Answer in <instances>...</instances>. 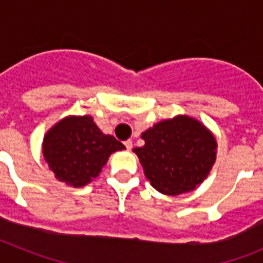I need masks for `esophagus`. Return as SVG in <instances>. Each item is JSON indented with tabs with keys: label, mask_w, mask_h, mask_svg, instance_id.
Segmentation results:
<instances>
[{
	"label": "esophagus",
	"mask_w": 263,
	"mask_h": 263,
	"mask_svg": "<svg viewBox=\"0 0 263 263\" xmlns=\"http://www.w3.org/2000/svg\"><path fill=\"white\" fill-rule=\"evenodd\" d=\"M124 145H125V147L127 148V150H132V147H133V142H132L130 139H127V141H125Z\"/></svg>",
	"instance_id": "34e87169"
}]
</instances>
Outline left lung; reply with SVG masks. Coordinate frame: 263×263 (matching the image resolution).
I'll list each match as a JSON object with an SVG mask.
<instances>
[{"label":"left lung","mask_w":263,"mask_h":263,"mask_svg":"<svg viewBox=\"0 0 263 263\" xmlns=\"http://www.w3.org/2000/svg\"><path fill=\"white\" fill-rule=\"evenodd\" d=\"M142 147L133 150L146 179L160 194H187L210 175L217 142L200 121L185 115L159 121L141 136Z\"/></svg>","instance_id":"1"}]
</instances>
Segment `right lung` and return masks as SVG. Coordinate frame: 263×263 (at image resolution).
Wrapping results in <instances>:
<instances>
[{"label": "right lung", "instance_id": "obj_1", "mask_svg": "<svg viewBox=\"0 0 263 263\" xmlns=\"http://www.w3.org/2000/svg\"><path fill=\"white\" fill-rule=\"evenodd\" d=\"M125 146L104 134L92 116H67L43 137L42 153L59 182L75 188L89 184L100 175L110 154Z\"/></svg>", "mask_w": 263, "mask_h": 263}]
</instances>
